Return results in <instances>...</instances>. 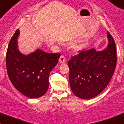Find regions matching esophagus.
<instances>
[{
	"instance_id": "34e87169",
	"label": "esophagus",
	"mask_w": 124,
	"mask_h": 124,
	"mask_svg": "<svg viewBox=\"0 0 124 124\" xmlns=\"http://www.w3.org/2000/svg\"><path fill=\"white\" fill-rule=\"evenodd\" d=\"M59 62L60 63H63L65 62V57L63 56V55H61V56L60 57Z\"/></svg>"
}]
</instances>
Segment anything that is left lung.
<instances>
[{
    "label": "left lung",
    "instance_id": "8db88e82",
    "mask_svg": "<svg viewBox=\"0 0 124 124\" xmlns=\"http://www.w3.org/2000/svg\"><path fill=\"white\" fill-rule=\"evenodd\" d=\"M108 44L100 51H81L69 61V81L76 96L89 100L102 92L111 80L117 63L116 47L107 31Z\"/></svg>",
    "mask_w": 124,
    "mask_h": 124
}]
</instances>
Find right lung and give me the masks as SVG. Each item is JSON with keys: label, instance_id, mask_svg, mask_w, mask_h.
I'll return each mask as SVG.
<instances>
[{"label": "right lung", "instance_id": "1", "mask_svg": "<svg viewBox=\"0 0 124 124\" xmlns=\"http://www.w3.org/2000/svg\"><path fill=\"white\" fill-rule=\"evenodd\" d=\"M20 34L16 30L10 41L6 54L8 76L13 85L29 98L44 95L49 88V75L57 64L61 54L46 53L36 49L28 55L21 53L17 41Z\"/></svg>", "mask_w": 124, "mask_h": 124}]
</instances>
